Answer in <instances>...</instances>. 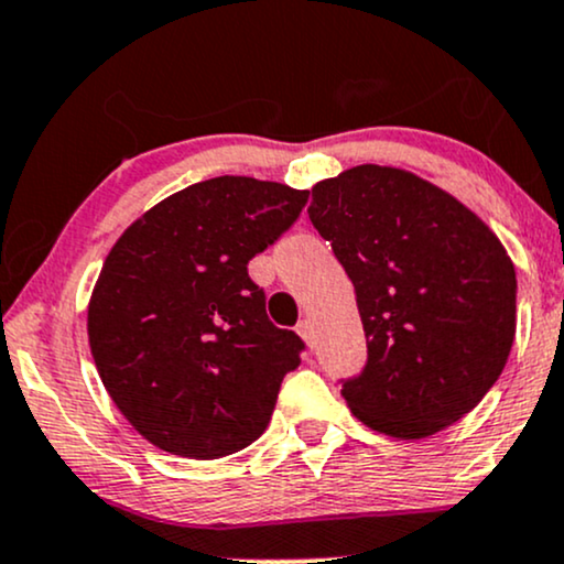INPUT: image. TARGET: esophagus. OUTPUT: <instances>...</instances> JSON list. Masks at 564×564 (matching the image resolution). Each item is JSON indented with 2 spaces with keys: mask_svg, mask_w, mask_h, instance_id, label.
I'll return each instance as SVG.
<instances>
[{
  "mask_svg": "<svg viewBox=\"0 0 564 564\" xmlns=\"http://www.w3.org/2000/svg\"><path fill=\"white\" fill-rule=\"evenodd\" d=\"M296 334L302 336V341L307 344L310 349L315 347V328H312V323H310V321H302L300 325H296Z\"/></svg>",
  "mask_w": 564,
  "mask_h": 564,
  "instance_id": "34e87169",
  "label": "esophagus"
}]
</instances>
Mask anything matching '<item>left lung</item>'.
Wrapping results in <instances>:
<instances>
[{"label": "left lung", "mask_w": 564, "mask_h": 564, "mask_svg": "<svg viewBox=\"0 0 564 564\" xmlns=\"http://www.w3.org/2000/svg\"><path fill=\"white\" fill-rule=\"evenodd\" d=\"M357 291L368 338L344 383L359 423L402 441L449 429L510 357L514 264L499 236L436 183L391 165L317 181L307 207Z\"/></svg>", "instance_id": "1"}]
</instances>
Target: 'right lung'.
I'll list each match as a JSON object with an SVG mask.
<instances>
[{
  "mask_svg": "<svg viewBox=\"0 0 564 564\" xmlns=\"http://www.w3.org/2000/svg\"><path fill=\"white\" fill-rule=\"evenodd\" d=\"M304 205L286 183L220 175L158 202L112 243L88 347L120 415L158 449L217 459L268 429L304 344L268 321L247 264Z\"/></svg>",
  "mask_w": 564,
  "mask_h": 564,
  "instance_id": "1",
  "label": "right lung"
}]
</instances>
